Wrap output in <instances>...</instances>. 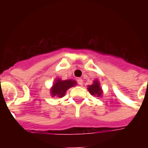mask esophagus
Here are the masks:
<instances>
[{"instance_id":"esophagus-1","label":"esophagus","mask_w":148,"mask_h":148,"mask_svg":"<svg viewBox=\"0 0 148 148\" xmlns=\"http://www.w3.org/2000/svg\"><path fill=\"white\" fill-rule=\"evenodd\" d=\"M77 81V83H78L79 85H83V80H82V79L78 78Z\"/></svg>"}]
</instances>
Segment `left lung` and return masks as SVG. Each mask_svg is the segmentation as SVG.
Returning <instances> with one entry per match:
<instances>
[{
	"label": "left lung",
	"mask_w": 148,
	"mask_h": 148,
	"mask_svg": "<svg viewBox=\"0 0 148 148\" xmlns=\"http://www.w3.org/2000/svg\"><path fill=\"white\" fill-rule=\"evenodd\" d=\"M88 91L90 93V95H94V96H97V97H101L102 95V89H101L100 83L97 80H95L94 81V84L88 86Z\"/></svg>",
	"instance_id": "1"
}]
</instances>
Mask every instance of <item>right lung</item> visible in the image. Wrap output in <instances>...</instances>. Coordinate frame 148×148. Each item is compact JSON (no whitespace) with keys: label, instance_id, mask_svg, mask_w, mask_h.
Returning <instances> with one entry per match:
<instances>
[{"label":"right lung","instance_id":"1","mask_svg":"<svg viewBox=\"0 0 148 148\" xmlns=\"http://www.w3.org/2000/svg\"><path fill=\"white\" fill-rule=\"evenodd\" d=\"M77 82L73 80H65L62 81L60 79H56L55 82L51 88V97H63L65 93L69 88L76 85Z\"/></svg>","mask_w":148,"mask_h":148}]
</instances>
